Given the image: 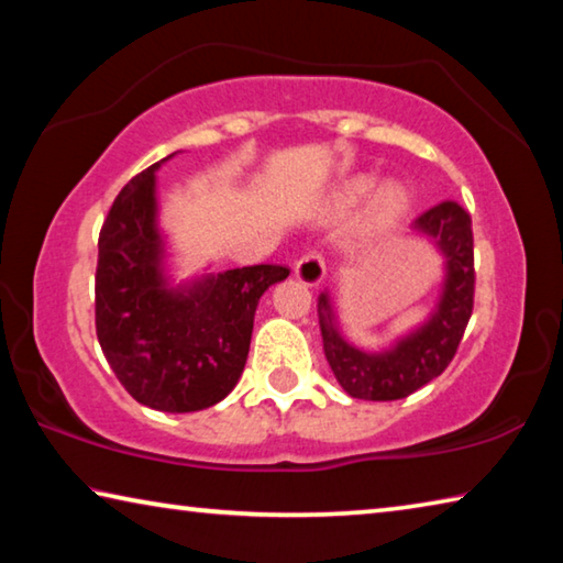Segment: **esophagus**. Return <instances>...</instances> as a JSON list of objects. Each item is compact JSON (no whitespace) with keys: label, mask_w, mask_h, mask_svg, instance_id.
Returning a JSON list of instances; mask_svg holds the SVG:
<instances>
[{"label":"esophagus","mask_w":563,"mask_h":563,"mask_svg":"<svg viewBox=\"0 0 563 563\" xmlns=\"http://www.w3.org/2000/svg\"><path fill=\"white\" fill-rule=\"evenodd\" d=\"M295 278H298L302 285H308V288H316V285L322 283L325 278V261L320 258L316 251L300 255L298 261H295Z\"/></svg>","instance_id":"obj_1"}]
</instances>
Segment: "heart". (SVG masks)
<instances>
[{
    "label": "heart",
    "instance_id": "1",
    "mask_svg": "<svg viewBox=\"0 0 563 563\" xmlns=\"http://www.w3.org/2000/svg\"><path fill=\"white\" fill-rule=\"evenodd\" d=\"M375 188V178L373 176H355L342 184L335 198V208L340 213H350L360 201H365L369 196V190ZM409 206H412V196H409L407 186L397 184V180H389L383 188L377 190L373 198V206L365 216V225L367 231H383V228L397 223L402 218Z\"/></svg>",
    "mask_w": 563,
    "mask_h": 563
}]
</instances>
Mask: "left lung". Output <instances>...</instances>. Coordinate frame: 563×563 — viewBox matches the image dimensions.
I'll list each match as a JSON object with an SVG mask.
<instances>
[{"label": "left lung", "instance_id": "left-lung-1", "mask_svg": "<svg viewBox=\"0 0 563 563\" xmlns=\"http://www.w3.org/2000/svg\"><path fill=\"white\" fill-rule=\"evenodd\" d=\"M444 261L440 298L417 328L383 350H362L342 338L330 292H320L318 316L322 350L340 387L350 397L389 402L440 377L460 347L474 305L472 218L460 203L444 201L412 223Z\"/></svg>", "mask_w": 563, "mask_h": 563}]
</instances>
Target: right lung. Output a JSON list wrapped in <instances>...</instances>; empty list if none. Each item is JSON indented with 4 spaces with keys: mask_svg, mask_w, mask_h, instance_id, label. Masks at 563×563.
<instances>
[{
    "mask_svg": "<svg viewBox=\"0 0 563 563\" xmlns=\"http://www.w3.org/2000/svg\"><path fill=\"white\" fill-rule=\"evenodd\" d=\"M164 161L123 186L101 225L97 338L136 402L180 415L231 395L251 350L261 295L290 271L247 265L174 283L158 228L156 170Z\"/></svg>",
    "mask_w": 563,
    "mask_h": 563,
    "instance_id": "add662e5",
    "label": "right lung"
}]
</instances>
